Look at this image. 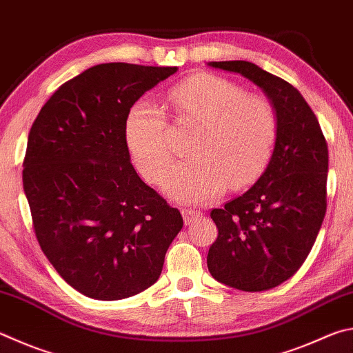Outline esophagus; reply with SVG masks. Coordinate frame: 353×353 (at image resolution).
<instances>
[{
  "label": "esophagus",
  "instance_id": "obj_1",
  "mask_svg": "<svg viewBox=\"0 0 353 353\" xmlns=\"http://www.w3.org/2000/svg\"><path fill=\"white\" fill-rule=\"evenodd\" d=\"M182 216H183V221L187 225H190L191 222H194L197 219H201L203 216V213L201 210H193V208H183L182 210Z\"/></svg>",
  "mask_w": 353,
  "mask_h": 353
}]
</instances>
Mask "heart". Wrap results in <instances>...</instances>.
Segmentation results:
<instances>
[{"instance_id":"obj_1","label":"heart","mask_w":353,"mask_h":353,"mask_svg":"<svg viewBox=\"0 0 353 353\" xmlns=\"http://www.w3.org/2000/svg\"><path fill=\"white\" fill-rule=\"evenodd\" d=\"M168 99L177 121L197 126L187 146L191 157L172 165L160 182L172 201L208 202L227 185L245 188L264 172L279 134L272 100L247 94L238 83L211 74L181 81L170 89ZM125 139L139 171L156 182L171 159L163 108L148 97L132 103Z\"/></svg>"}]
</instances>
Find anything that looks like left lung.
<instances>
[{
  "label": "left lung",
  "instance_id": "left-lung-1",
  "mask_svg": "<svg viewBox=\"0 0 353 353\" xmlns=\"http://www.w3.org/2000/svg\"><path fill=\"white\" fill-rule=\"evenodd\" d=\"M265 92L278 111L279 134L265 171L252 188L211 211L217 239L208 250L216 281L262 292L304 264L327 208L329 150L316 115L290 83L250 61H210Z\"/></svg>",
  "mask_w": 353,
  "mask_h": 353
}]
</instances>
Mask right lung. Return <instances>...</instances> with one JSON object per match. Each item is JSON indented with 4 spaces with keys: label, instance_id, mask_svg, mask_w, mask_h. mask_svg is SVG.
Instances as JSON below:
<instances>
[{
    "label": "right lung",
    "instance_id": "add662e5",
    "mask_svg": "<svg viewBox=\"0 0 353 353\" xmlns=\"http://www.w3.org/2000/svg\"><path fill=\"white\" fill-rule=\"evenodd\" d=\"M177 68L103 63L66 81L37 115L23 187L38 243L66 283L88 298L146 290L183 227L131 165L125 120L132 103Z\"/></svg>",
    "mask_w": 353,
    "mask_h": 353
}]
</instances>
